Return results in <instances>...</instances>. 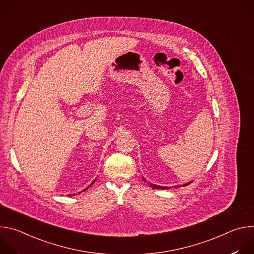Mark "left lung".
<instances>
[{
    "label": "left lung",
    "mask_w": 254,
    "mask_h": 254,
    "mask_svg": "<svg viewBox=\"0 0 254 254\" xmlns=\"http://www.w3.org/2000/svg\"><path fill=\"white\" fill-rule=\"evenodd\" d=\"M142 180H143V181H146V180H144V179H143V178H142ZM189 184H190V183H187V184H184V185H183V186H187V185H189ZM150 186H151V187H152V188H154V189H162V190H166V189H170V188H169V187H163V186H158V185H155V184H152V183H151V184H150ZM176 187H177V186H176Z\"/></svg>",
    "instance_id": "1"
}]
</instances>
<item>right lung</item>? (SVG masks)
<instances>
[{"mask_svg": "<svg viewBox=\"0 0 254 254\" xmlns=\"http://www.w3.org/2000/svg\"><path fill=\"white\" fill-rule=\"evenodd\" d=\"M94 181H95V180H94ZM94 181H93V182H92V184H93V183H94ZM86 190H87V188H86V189H84V190H83V191H86ZM74 195H75V194H74Z\"/></svg>", "mask_w": 254, "mask_h": 254, "instance_id": "right-lung-1", "label": "right lung"}]
</instances>
